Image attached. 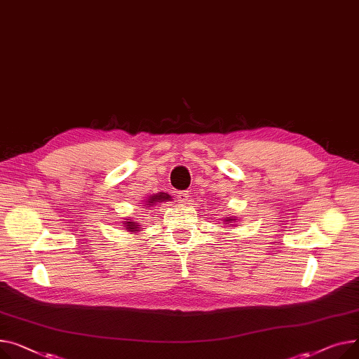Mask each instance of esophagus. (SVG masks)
<instances>
[{
	"instance_id": "obj_1",
	"label": "esophagus",
	"mask_w": 359,
	"mask_h": 359,
	"mask_svg": "<svg viewBox=\"0 0 359 359\" xmlns=\"http://www.w3.org/2000/svg\"><path fill=\"white\" fill-rule=\"evenodd\" d=\"M177 198H178V201H181V203H187L188 198H189V191H178V193H177Z\"/></svg>"
}]
</instances>
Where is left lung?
<instances>
[{"label": "left lung", "instance_id": "1", "mask_svg": "<svg viewBox=\"0 0 359 359\" xmlns=\"http://www.w3.org/2000/svg\"><path fill=\"white\" fill-rule=\"evenodd\" d=\"M231 220H235V219H226V222H227V223H230Z\"/></svg>", "mask_w": 359, "mask_h": 359}]
</instances>
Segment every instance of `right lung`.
Returning a JSON list of instances; mask_svg holds the SVG:
<instances>
[{
    "instance_id": "add662e5",
    "label": "right lung",
    "mask_w": 359,
    "mask_h": 359,
    "mask_svg": "<svg viewBox=\"0 0 359 359\" xmlns=\"http://www.w3.org/2000/svg\"><path fill=\"white\" fill-rule=\"evenodd\" d=\"M171 197L168 196V194H165V196H154V197H151V200H149V203H155V201H158V200H170ZM146 205H151V204H146ZM139 224H136V223H133V222H128V224H126V227L128 229H132V231H137V229H140V227H137Z\"/></svg>"
}]
</instances>
